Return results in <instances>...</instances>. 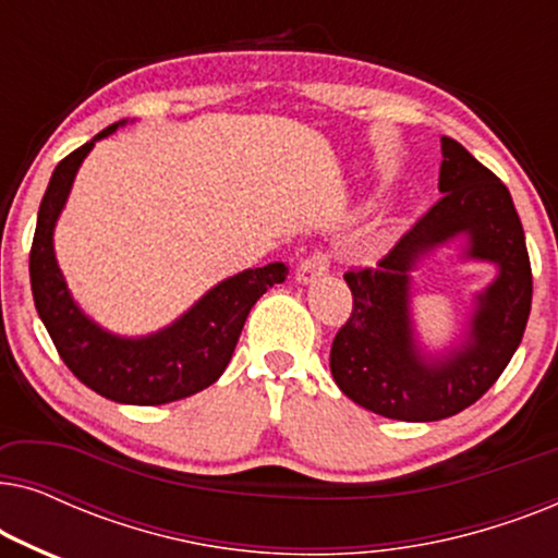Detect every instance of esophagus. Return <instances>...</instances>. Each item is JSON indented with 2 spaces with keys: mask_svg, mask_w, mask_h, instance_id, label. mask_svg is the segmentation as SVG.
I'll return each mask as SVG.
<instances>
[{
  "mask_svg": "<svg viewBox=\"0 0 558 558\" xmlns=\"http://www.w3.org/2000/svg\"><path fill=\"white\" fill-rule=\"evenodd\" d=\"M330 269V256L325 254V251L315 248L310 256H304L300 266H296V281L300 284H310V281H315L317 277H323Z\"/></svg>",
  "mask_w": 558,
  "mask_h": 558,
  "instance_id": "1",
  "label": "esophagus"
}]
</instances>
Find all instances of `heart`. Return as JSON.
Segmentation results:
<instances>
[{"label":"heart","mask_w":558,"mask_h":558,"mask_svg":"<svg viewBox=\"0 0 558 558\" xmlns=\"http://www.w3.org/2000/svg\"><path fill=\"white\" fill-rule=\"evenodd\" d=\"M388 239H391V228H388L386 223H378V226H373V228H368V231H365L363 241H361V248L365 251V254H378V251L388 243Z\"/></svg>","instance_id":"1"}]
</instances>
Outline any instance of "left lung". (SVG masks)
I'll use <instances>...</instances> for the list:
<instances>
[{
    "label": "left lung",
    "mask_w": 558,
    "mask_h": 558,
    "mask_svg": "<svg viewBox=\"0 0 558 558\" xmlns=\"http://www.w3.org/2000/svg\"><path fill=\"white\" fill-rule=\"evenodd\" d=\"M439 193L376 266L345 274L353 312L330 350L340 391L396 422H439L472 407L506 371L531 315L529 248L508 187L460 142L441 136ZM457 234L469 235L465 255L495 263L499 277L476 298L463 345L432 359L413 340L410 271Z\"/></svg>",
    "instance_id": "8db88e82"
}]
</instances>
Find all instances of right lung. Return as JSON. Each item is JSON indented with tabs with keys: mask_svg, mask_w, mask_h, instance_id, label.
Masks as SVG:
<instances>
[{
	"mask_svg": "<svg viewBox=\"0 0 558 558\" xmlns=\"http://www.w3.org/2000/svg\"><path fill=\"white\" fill-rule=\"evenodd\" d=\"M121 124L126 121L106 126L101 134L58 162L37 213L29 248V284L45 330L81 384L117 403L159 407L187 399L216 384L231 363L251 307L266 289L281 284L289 269L287 264L274 262L228 277L170 327L147 338H119L83 315L58 269L52 231L81 162L98 140L113 134Z\"/></svg>",
	"mask_w": 558,
	"mask_h": 558,
	"instance_id": "right-lung-1",
	"label": "right lung"
}]
</instances>
